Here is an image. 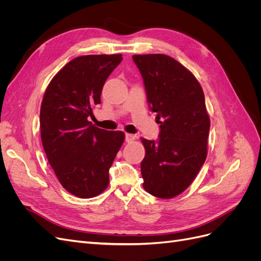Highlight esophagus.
I'll return each instance as SVG.
<instances>
[{"label":"esophagus","mask_w":261,"mask_h":261,"mask_svg":"<svg viewBox=\"0 0 261 261\" xmlns=\"http://www.w3.org/2000/svg\"><path fill=\"white\" fill-rule=\"evenodd\" d=\"M136 139L135 135H132V134H126L125 135V141L126 143H133L134 140Z\"/></svg>","instance_id":"34e87169"}]
</instances>
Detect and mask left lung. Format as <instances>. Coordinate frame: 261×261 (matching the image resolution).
Returning <instances> with one entry per match:
<instances>
[{"mask_svg":"<svg viewBox=\"0 0 261 261\" xmlns=\"http://www.w3.org/2000/svg\"><path fill=\"white\" fill-rule=\"evenodd\" d=\"M133 60L160 124L158 141L141 139L143 186L158 198L170 199L193 183L206 161L210 118L204 94L196 77L168 55H133Z\"/></svg>","mask_w":261,"mask_h":261,"instance_id":"obj_1","label":"left lung"}]
</instances>
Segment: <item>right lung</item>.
Here are the masks:
<instances>
[{"instance_id": "right-lung-1", "label": "right lung", "mask_w": 261, "mask_h": 261, "mask_svg": "<svg viewBox=\"0 0 261 261\" xmlns=\"http://www.w3.org/2000/svg\"><path fill=\"white\" fill-rule=\"evenodd\" d=\"M122 59V54L75 58L52 78L42 99L44 152L61 185L80 198H92L108 187L109 170L124 143L123 132L98 128L88 121Z\"/></svg>"}]
</instances>
